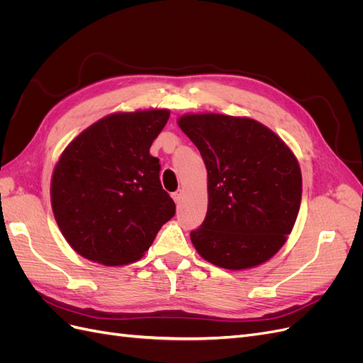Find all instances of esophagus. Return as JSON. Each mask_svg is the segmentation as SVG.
<instances>
[{"label": "esophagus", "instance_id": "esophagus-1", "mask_svg": "<svg viewBox=\"0 0 363 363\" xmlns=\"http://www.w3.org/2000/svg\"><path fill=\"white\" fill-rule=\"evenodd\" d=\"M171 196H172V200L179 204V203H180V200H182V191H175V192H172V194H171Z\"/></svg>", "mask_w": 363, "mask_h": 363}]
</instances>
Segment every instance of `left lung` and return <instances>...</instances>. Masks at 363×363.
Returning <instances> with one entry per match:
<instances>
[{
  "label": "left lung",
  "mask_w": 363,
  "mask_h": 363,
  "mask_svg": "<svg viewBox=\"0 0 363 363\" xmlns=\"http://www.w3.org/2000/svg\"><path fill=\"white\" fill-rule=\"evenodd\" d=\"M179 125L207 168L208 207L191 232L200 256L225 269L267 262L286 242L301 203V171L292 151L250 118L184 115Z\"/></svg>",
  "instance_id": "left-lung-1"
}]
</instances>
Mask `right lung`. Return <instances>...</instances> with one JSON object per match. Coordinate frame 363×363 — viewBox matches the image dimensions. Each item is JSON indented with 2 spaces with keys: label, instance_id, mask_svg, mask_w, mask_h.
I'll use <instances>...</instances> for the list:
<instances>
[{
  "label": "right lung",
  "instance_id": "right-lung-1",
  "mask_svg": "<svg viewBox=\"0 0 363 363\" xmlns=\"http://www.w3.org/2000/svg\"><path fill=\"white\" fill-rule=\"evenodd\" d=\"M168 118V111L108 115L63 151L52 172L51 204L80 256L103 265L135 262L174 216L159 159L150 155Z\"/></svg>",
  "mask_w": 363,
  "mask_h": 363
}]
</instances>
